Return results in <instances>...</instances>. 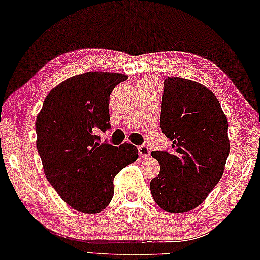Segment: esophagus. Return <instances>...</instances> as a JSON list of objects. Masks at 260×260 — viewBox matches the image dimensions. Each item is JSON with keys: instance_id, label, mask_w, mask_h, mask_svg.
<instances>
[{"instance_id": "1", "label": "esophagus", "mask_w": 260, "mask_h": 260, "mask_svg": "<svg viewBox=\"0 0 260 260\" xmlns=\"http://www.w3.org/2000/svg\"><path fill=\"white\" fill-rule=\"evenodd\" d=\"M139 155H140L141 157H149L150 156V150L149 148L147 147V145L143 144V145H140L139 147Z\"/></svg>"}]
</instances>
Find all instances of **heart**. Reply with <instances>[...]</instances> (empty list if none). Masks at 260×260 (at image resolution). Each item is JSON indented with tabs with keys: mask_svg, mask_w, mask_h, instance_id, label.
Segmentation results:
<instances>
[{
	"mask_svg": "<svg viewBox=\"0 0 260 260\" xmlns=\"http://www.w3.org/2000/svg\"><path fill=\"white\" fill-rule=\"evenodd\" d=\"M149 82H150L149 79H144V80H142V81L140 82V85H149Z\"/></svg>",
	"mask_w": 260,
	"mask_h": 260,
	"instance_id": "heart-1",
	"label": "heart"
}]
</instances>
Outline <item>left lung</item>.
Instances as JSON below:
<instances>
[{
	"instance_id": "1",
	"label": "left lung",
	"mask_w": 260,
	"mask_h": 260,
	"mask_svg": "<svg viewBox=\"0 0 260 260\" xmlns=\"http://www.w3.org/2000/svg\"><path fill=\"white\" fill-rule=\"evenodd\" d=\"M160 125L172 151H153L160 173L150 182L155 203L169 213L198 207L216 186L230 154L229 122L215 94L199 82L164 80Z\"/></svg>"
}]
</instances>
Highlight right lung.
<instances>
[{
    "label": "right lung",
    "instance_id": "obj_1",
    "mask_svg": "<svg viewBox=\"0 0 260 260\" xmlns=\"http://www.w3.org/2000/svg\"><path fill=\"white\" fill-rule=\"evenodd\" d=\"M128 76L89 72L62 81L50 91L36 118L37 151L46 179L68 205L97 214L110 203L113 179L138 159L131 143L100 142L110 129L109 96Z\"/></svg>",
    "mask_w": 260,
    "mask_h": 260
}]
</instances>
